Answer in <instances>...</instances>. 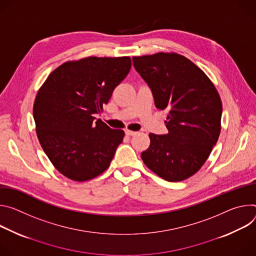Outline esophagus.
I'll return each instance as SVG.
<instances>
[{"mask_svg": "<svg viewBox=\"0 0 256 256\" xmlns=\"http://www.w3.org/2000/svg\"><path fill=\"white\" fill-rule=\"evenodd\" d=\"M125 133H126V135H128V136H133V135H135L137 132H135V131H131V130H126V131H125Z\"/></svg>", "mask_w": 256, "mask_h": 256, "instance_id": "obj_1", "label": "esophagus"}]
</instances>
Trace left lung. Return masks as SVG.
I'll return each instance as SVG.
<instances>
[{"label": "left lung", "mask_w": 256, "mask_h": 256, "mask_svg": "<svg viewBox=\"0 0 256 256\" xmlns=\"http://www.w3.org/2000/svg\"><path fill=\"white\" fill-rule=\"evenodd\" d=\"M158 110H166V134H150L141 158L168 182L183 181L208 160L220 132L222 102L212 82L185 56L171 52L133 56Z\"/></svg>", "instance_id": "left-lung-1"}]
</instances>
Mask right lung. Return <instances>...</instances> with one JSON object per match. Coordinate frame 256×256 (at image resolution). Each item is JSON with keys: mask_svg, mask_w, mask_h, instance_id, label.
Listing matches in <instances>:
<instances>
[{"mask_svg": "<svg viewBox=\"0 0 256 256\" xmlns=\"http://www.w3.org/2000/svg\"><path fill=\"white\" fill-rule=\"evenodd\" d=\"M129 56H88L54 70L38 90L34 118L40 144L65 177L90 180L110 166L124 131L100 119L102 106L131 69Z\"/></svg>", "mask_w": 256, "mask_h": 256, "instance_id": "add662e5", "label": "right lung"}]
</instances>
